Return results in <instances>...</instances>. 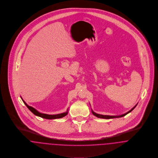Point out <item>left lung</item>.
Masks as SVG:
<instances>
[{
  "label": "left lung",
  "instance_id": "obj_1",
  "mask_svg": "<svg viewBox=\"0 0 158 158\" xmlns=\"http://www.w3.org/2000/svg\"><path fill=\"white\" fill-rule=\"evenodd\" d=\"M137 105H135V106H134L130 110H129L128 112H127V113H125L124 114H123V115H118V116H110V115H100V114H96V113H95L94 112H93V110H91V112H92V114L94 115V116H96V117H98V118H104V119H112V118H121V117H123V116H124L127 115V114H128V113H130V112H131L132 110H133V109H134V108H135V106H137Z\"/></svg>",
  "mask_w": 158,
  "mask_h": 158
}]
</instances>
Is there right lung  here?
Returning a JSON list of instances; mask_svg holds the SVG:
<instances>
[{"label":"right lung","mask_w":158,"mask_h":158,"mask_svg":"<svg viewBox=\"0 0 158 158\" xmlns=\"http://www.w3.org/2000/svg\"><path fill=\"white\" fill-rule=\"evenodd\" d=\"M22 99V98H21ZM23 102L24 103L26 106L28 108V109L34 114L36 116H40L41 118H45V119H58V118H63L64 116H66L67 114H68V110H67L66 112H64V113H62V114H56V115H48V114H42L39 112H38L35 109L31 107V106H30L29 105H28L25 102V101L23 99Z\"/></svg>","instance_id":"right-lung-1"}]
</instances>
